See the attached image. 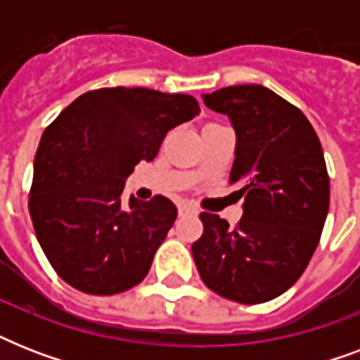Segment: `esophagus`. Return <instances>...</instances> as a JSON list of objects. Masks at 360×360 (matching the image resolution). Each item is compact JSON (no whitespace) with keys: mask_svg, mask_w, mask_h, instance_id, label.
Masks as SVG:
<instances>
[{"mask_svg":"<svg viewBox=\"0 0 360 360\" xmlns=\"http://www.w3.org/2000/svg\"><path fill=\"white\" fill-rule=\"evenodd\" d=\"M196 213V209L192 205H179V214H192Z\"/></svg>","mask_w":360,"mask_h":360,"instance_id":"34e87169","label":"esophagus"}]
</instances>
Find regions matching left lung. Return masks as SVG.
Instances as JSON below:
<instances>
[{
  "instance_id": "1",
  "label": "left lung",
  "mask_w": 360,
  "mask_h": 360,
  "mask_svg": "<svg viewBox=\"0 0 360 360\" xmlns=\"http://www.w3.org/2000/svg\"><path fill=\"white\" fill-rule=\"evenodd\" d=\"M230 117L236 160L230 183L245 198L236 228L202 213L203 236L192 245L209 290L243 304L282 295L304 273L329 213L323 149L301 110L256 84L203 95Z\"/></svg>"
}]
</instances>
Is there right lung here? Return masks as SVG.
Wrapping results in <instances>:
<instances>
[{"label": "right lung", "mask_w": 360, "mask_h": 360, "mask_svg": "<svg viewBox=\"0 0 360 360\" xmlns=\"http://www.w3.org/2000/svg\"><path fill=\"white\" fill-rule=\"evenodd\" d=\"M200 114L198 101L147 87L87 91L48 124L33 166L30 214L56 273L89 295L140 284L174 226L168 198L121 200L140 160L151 162L168 130Z\"/></svg>", "instance_id": "1"}]
</instances>
